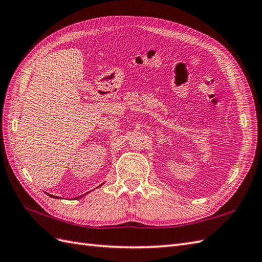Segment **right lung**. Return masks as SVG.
Returning <instances> with one entry per match:
<instances>
[{"instance_id":"1","label":"right lung","mask_w":262,"mask_h":262,"mask_svg":"<svg viewBox=\"0 0 262 262\" xmlns=\"http://www.w3.org/2000/svg\"><path fill=\"white\" fill-rule=\"evenodd\" d=\"M51 196H52V195H51ZM54 197H55V196H54ZM80 197H82V196H80ZM80 197H78V198H80Z\"/></svg>"}]
</instances>
